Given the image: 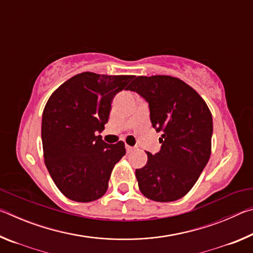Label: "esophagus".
I'll use <instances>...</instances> for the list:
<instances>
[{"mask_svg": "<svg viewBox=\"0 0 253 253\" xmlns=\"http://www.w3.org/2000/svg\"><path fill=\"white\" fill-rule=\"evenodd\" d=\"M134 147H131V146H129V145H126V152L127 153H131L132 151H134Z\"/></svg>", "mask_w": 253, "mask_h": 253, "instance_id": "obj_1", "label": "esophagus"}]
</instances>
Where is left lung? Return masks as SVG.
I'll list each match as a JSON object with an SVG mask.
<instances>
[{"label": "left lung", "instance_id": "left-lung-1", "mask_svg": "<svg viewBox=\"0 0 253 253\" xmlns=\"http://www.w3.org/2000/svg\"><path fill=\"white\" fill-rule=\"evenodd\" d=\"M128 90L148 102L152 125L162 132L161 151L155 155L147 152L146 165L135 172L139 190L156 202L181 199L210 160L211 111L191 85L175 77H136Z\"/></svg>", "mask_w": 253, "mask_h": 253}]
</instances>
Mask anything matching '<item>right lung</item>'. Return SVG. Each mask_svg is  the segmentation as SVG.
<instances>
[{
  "instance_id": "right-lung-1",
  "label": "right lung",
  "mask_w": 253,
  "mask_h": 253,
  "mask_svg": "<svg viewBox=\"0 0 253 253\" xmlns=\"http://www.w3.org/2000/svg\"><path fill=\"white\" fill-rule=\"evenodd\" d=\"M134 77L83 72L50 96L42 115L44 163L66 198L85 203L106 193L126 149L122 140L107 144L97 134L105 129L114 97L128 90Z\"/></svg>"
}]
</instances>
